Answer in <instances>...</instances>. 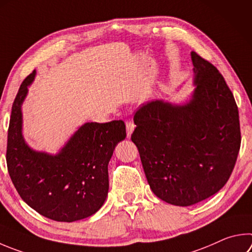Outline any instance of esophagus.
Returning <instances> with one entry per match:
<instances>
[{
	"mask_svg": "<svg viewBox=\"0 0 252 252\" xmlns=\"http://www.w3.org/2000/svg\"><path fill=\"white\" fill-rule=\"evenodd\" d=\"M126 135L127 138H130L132 132H133L134 127H135V125L133 123V121L131 120H126Z\"/></svg>",
	"mask_w": 252,
	"mask_h": 252,
	"instance_id": "esophagus-1",
	"label": "esophagus"
}]
</instances>
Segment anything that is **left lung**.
I'll return each mask as SVG.
<instances>
[{
    "mask_svg": "<svg viewBox=\"0 0 252 252\" xmlns=\"http://www.w3.org/2000/svg\"><path fill=\"white\" fill-rule=\"evenodd\" d=\"M196 88L184 106L155 100L134 114L131 140L146 180L164 202L190 206L220 190L240 150L238 107L222 75L191 52Z\"/></svg>",
    "mask_w": 252,
    "mask_h": 252,
    "instance_id": "left-lung-1",
    "label": "left lung"
}]
</instances>
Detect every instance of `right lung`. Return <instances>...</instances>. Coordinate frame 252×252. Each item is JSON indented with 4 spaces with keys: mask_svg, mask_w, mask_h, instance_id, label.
<instances>
[{
    "mask_svg": "<svg viewBox=\"0 0 252 252\" xmlns=\"http://www.w3.org/2000/svg\"><path fill=\"white\" fill-rule=\"evenodd\" d=\"M35 71L22 82L12 106L6 164L22 199L56 221L80 220L98 212L108 195V163L126 139L122 120L90 122L79 127L57 155L31 150L22 136L21 106Z\"/></svg>",
    "mask_w": 252,
    "mask_h": 252,
    "instance_id": "add662e5",
    "label": "right lung"
}]
</instances>
